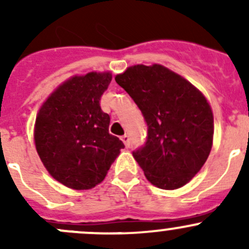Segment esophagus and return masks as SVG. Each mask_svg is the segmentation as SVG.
<instances>
[{
  "label": "esophagus",
  "mask_w": 249,
  "mask_h": 249,
  "mask_svg": "<svg viewBox=\"0 0 249 249\" xmlns=\"http://www.w3.org/2000/svg\"><path fill=\"white\" fill-rule=\"evenodd\" d=\"M120 140H122V142L124 143L125 148L130 147V139H129V136H127V135H124V136H122V137H120Z\"/></svg>",
  "instance_id": "34e87169"
}]
</instances>
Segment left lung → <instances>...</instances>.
Instances as JSON below:
<instances>
[{"label": "left lung", "mask_w": 249, "mask_h": 249, "mask_svg": "<svg viewBox=\"0 0 249 249\" xmlns=\"http://www.w3.org/2000/svg\"><path fill=\"white\" fill-rule=\"evenodd\" d=\"M148 125L144 147L132 153L145 178L173 190L194 178L213 144V112L205 95L159 64L134 65L115 76Z\"/></svg>", "instance_id": "left-lung-1"}]
</instances>
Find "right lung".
<instances>
[{
  "label": "right lung",
  "instance_id": "add662e5",
  "mask_svg": "<svg viewBox=\"0 0 249 249\" xmlns=\"http://www.w3.org/2000/svg\"><path fill=\"white\" fill-rule=\"evenodd\" d=\"M112 73L92 71L72 76L39 107L34 141L49 175L74 190L102 182L124 144L108 132L109 115L100 100Z\"/></svg>",
  "mask_w": 249,
  "mask_h": 249
}]
</instances>
